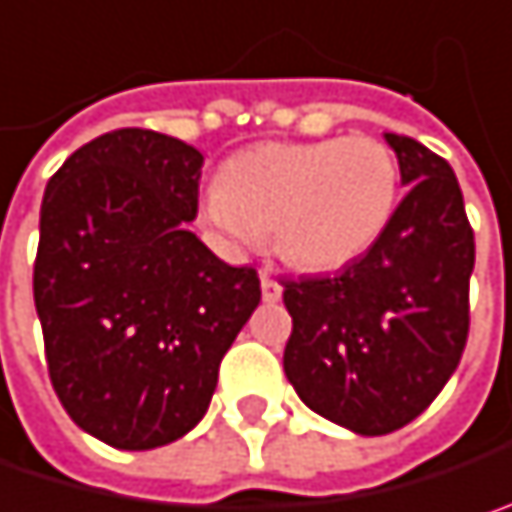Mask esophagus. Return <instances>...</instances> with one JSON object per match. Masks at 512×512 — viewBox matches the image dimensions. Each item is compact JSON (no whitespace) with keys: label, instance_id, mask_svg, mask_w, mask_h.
Segmentation results:
<instances>
[{"label":"esophagus","instance_id":"obj_1","mask_svg":"<svg viewBox=\"0 0 512 512\" xmlns=\"http://www.w3.org/2000/svg\"><path fill=\"white\" fill-rule=\"evenodd\" d=\"M260 290H263V302H278L284 293V287L278 284L272 269H260Z\"/></svg>","mask_w":512,"mask_h":512}]
</instances>
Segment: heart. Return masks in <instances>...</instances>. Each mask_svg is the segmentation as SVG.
I'll return each instance as SVG.
<instances>
[{
	"label": "heart",
	"mask_w": 512,
	"mask_h": 512,
	"mask_svg": "<svg viewBox=\"0 0 512 512\" xmlns=\"http://www.w3.org/2000/svg\"><path fill=\"white\" fill-rule=\"evenodd\" d=\"M395 199L398 161L378 137L263 143L225 163L205 219L237 246L272 237L290 266L334 272L378 243Z\"/></svg>",
	"instance_id": "1"
}]
</instances>
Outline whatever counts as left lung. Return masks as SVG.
I'll use <instances>...</instances> for the list:
<instances>
[{
  "label": "left lung",
  "mask_w": 512,
  "mask_h": 512,
  "mask_svg": "<svg viewBox=\"0 0 512 512\" xmlns=\"http://www.w3.org/2000/svg\"><path fill=\"white\" fill-rule=\"evenodd\" d=\"M387 143L410 187L378 243L337 275L281 281L290 384L313 413L363 437L413 422L454 375L475 269L454 169L413 137Z\"/></svg>",
  "instance_id": "1"
}]
</instances>
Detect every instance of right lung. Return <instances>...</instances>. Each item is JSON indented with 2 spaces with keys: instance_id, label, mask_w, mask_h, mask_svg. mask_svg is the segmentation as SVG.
<instances>
[{
  "instance_id": "obj_1",
  "label": "right lung",
  "mask_w": 512,
  "mask_h": 512,
  "mask_svg": "<svg viewBox=\"0 0 512 512\" xmlns=\"http://www.w3.org/2000/svg\"><path fill=\"white\" fill-rule=\"evenodd\" d=\"M202 152L149 128L75 149L49 178L34 307L52 387L90 437L146 451L199 425L260 302L255 266L187 231Z\"/></svg>"
}]
</instances>
